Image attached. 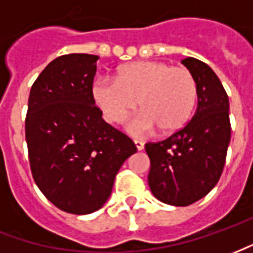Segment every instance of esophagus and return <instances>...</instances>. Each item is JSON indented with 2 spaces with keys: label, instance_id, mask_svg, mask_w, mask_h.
<instances>
[{
  "label": "esophagus",
  "instance_id": "34e87169",
  "mask_svg": "<svg viewBox=\"0 0 253 253\" xmlns=\"http://www.w3.org/2000/svg\"><path fill=\"white\" fill-rule=\"evenodd\" d=\"M134 145H135L137 150H143V148H145V143L142 141H134Z\"/></svg>",
  "mask_w": 253,
  "mask_h": 253
}]
</instances>
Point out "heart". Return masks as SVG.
Masks as SVG:
<instances>
[{"instance_id":"b5f03b06","label":"heart","mask_w":253,"mask_h":253,"mask_svg":"<svg viewBox=\"0 0 253 253\" xmlns=\"http://www.w3.org/2000/svg\"><path fill=\"white\" fill-rule=\"evenodd\" d=\"M92 96L105 121L122 122L135 107L141 112L127 122V130L143 135L160 128L172 134L191 121L198 101V84L186 67L157 61H138L119 69L116 80H96Z\"/></svg>"}]
</instances>
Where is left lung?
<instances>
[{
    "label": "left lung",
    "instance_id": "8db88e82",
    "mask_svg": "<svg viewBox=\"0 0 253 253\" xmlns=\"http://www.w3.org/2000/svg\"><path fill=\"white\" fill-rule=\"evenodd\" d=\"M181 63L198 84L195 115L165 141L145 145L149 187L159 201L172 206H188L214 188L230 142L229 99L219 78L199 59L190 57Z\"/></svg>",
    "mask_w": 253,
    "mask_h": 253
}]
</instances>
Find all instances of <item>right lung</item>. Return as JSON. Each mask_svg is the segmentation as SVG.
Instances as JSON below:
<instances>
[{"instance_id":"right-lung-1","label":"right lung","mask_w":253,"mask_h":253,"mask_svg":"<svg viewBox=\"0 0 253 253\" xmlns=\"http://www.w3.org/2000/svg\"><path fill=\"white\" fill-rule=\"evenodd\" d=\"M99 57L55 58L32 85L25 139L36 186L70 214H90L108 201L115 176L137 148L105 123L92 84Z\"/></svg>"}]
</instances>
